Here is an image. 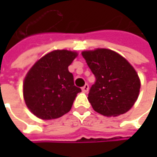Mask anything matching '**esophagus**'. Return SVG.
<instances>
[{
	"mask_svg": "<svg viewBox=\"0 0 157 157\" xmlns=\"http://www.w3.org/2000/svg\"><path fill=\"white\" fill-rule=\"evenodd\" d=\"M82 92H84V93H87V92L89 91V85H88L87 83H85V84H84V86L82 88Z\"/></svg>",
	"mask_w": 157,
	"mask_h": 157,
	"instance_id": "obj_1",
	"label": "esophagus"
}]
</instances>
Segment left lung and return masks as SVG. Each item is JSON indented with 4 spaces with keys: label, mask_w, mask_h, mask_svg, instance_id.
<instances>
[{
    "label": "left lung",
    "mask_w": 157,
    "mask_h": 157,
    "mask_svg": "<svg viewBox=\"0 0 157 157\" xmlns=\"http://www.w3.org/2000/svg\"><path fill=\"white\" fill-rule=\"evenodd\" d=\"M82 57L95 76L88 100L105 116H117L131 109L138 98L140 79L134 67L109 49L83 51Z\"/></svg>",
    "instance_id": "8db88e82"
}]
</instances>
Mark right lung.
<instances>
[{
    "mask_svg": "<svg viewBox=\"0 0 157 157\" xmlns=\"http://www.w3.org/2000/svg\"><path fill=\"white\" fill-rule=\"evenodd\" d=\"M78 55L67 50H55L40 60L23 81V98L29 110L38 118L56 119L67 113L81 92L74 82L68 66Z\"/></svg>",
    "mask_w": 157,
    "mask_h": 157,
    "instance_id": "right-lung-1",
    "label": "right lung"
}]
</instances>
